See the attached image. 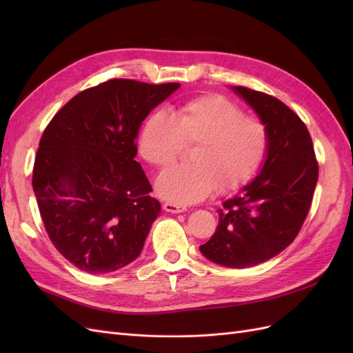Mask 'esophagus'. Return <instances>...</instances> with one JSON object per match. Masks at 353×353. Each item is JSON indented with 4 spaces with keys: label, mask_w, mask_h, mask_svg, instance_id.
I'll list each match as a JSON object with an SVG mask.
<instances>
[{
    "label": "esophagus",
    "mask_w": 353,
    "mask_h": 353,
    "mask_svg": "<svg viewBox=\"0 0 353 353\" xmlns=\"http://www.w3.org/2000/svg\"><path fill=\"white\" fill-rule=\"evenodd\" d=\"M163 209L169 213H183L187 210L185 206H181V205H176V203H165L163 205Z\"/></svg>",
    "instance_id": "1"
}]
</instances>
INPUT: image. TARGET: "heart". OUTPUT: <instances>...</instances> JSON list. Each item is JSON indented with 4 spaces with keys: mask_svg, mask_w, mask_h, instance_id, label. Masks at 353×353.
<instances>
[{
    "mask_svg": "<svg viewBox=\"0 0 353 353\" xmlns=\"http://www.w3.org/2000/svg\"><path fill=\"white\" fill-rule=\"evenodd\" d=\"M184 144H196L193 165L169 168L156 183L157 194L176 205L206 199L216 185L228 191L248 183L265 156L266 130L225 97L209 94L170 114H150L138 135V152L157 168L172 163Z\"/></svg>",
    "mask_w": 353,
    "mask_h": 353,
    "instance_id": "obj_1",
    "label": "heart"
}]
</instances>
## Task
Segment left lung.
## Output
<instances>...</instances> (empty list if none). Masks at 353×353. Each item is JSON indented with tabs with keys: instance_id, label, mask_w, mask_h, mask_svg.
Here are the masks:
<instances>
[{
	"instance_id": "left-lung-1",
	"label": "left lung",
	"mask_w": 353,
	"mask_h": 353,
	"mask_svg": "<svg viewBox=\"0 0 353 353\" xmlns=\"http://www.w3.org/2000/svg\"><path fill=\"white\" fill-rule=\"evenodd\" d=\"M258 114L266 152L258 176L222 203L219 223L200 252L213 263L249 268L290 245L302 228L318 181V163L306 125L279 99L230 87Z\"/></svg>"
}]
</instances>
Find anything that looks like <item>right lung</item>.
<instances>
[{
	"label": "right lung",
	"mask_w": 353,
	"mask_h": 353,
	"mask_svg": "<svg viewBox=\"0 0 353 353\" xmlns=\"http://www.w3.org/2000/svg\"><path fill=\"white\" fill-rule=\"evenodd\" d=\"M179 87L110 79L74 95L42 134L32 187L50 240L81 271L109 274L140 256L162 208L135 141Z\"/></svg>",
	"instance_id": "1"
}]
</instances>
